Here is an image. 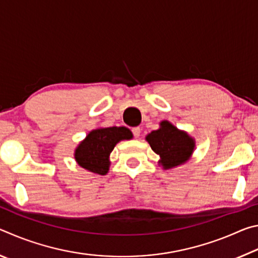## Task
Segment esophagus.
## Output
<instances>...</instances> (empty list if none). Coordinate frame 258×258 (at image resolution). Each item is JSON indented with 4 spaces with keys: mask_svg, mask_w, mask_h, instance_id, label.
Here are the masks:
<instances>
[{
    "mask_svg": "<svg viewBox=\"0 0 258 258\" xmlns=\"http://www.w3.org/2000/svg\"><path fill=\"white\" fill-rule=\"evenodd\" d=\"M132 133L135 138H139L140 137V133H141V128L140 127H133L132 128Z\"/></svg>",
    "mask_w": 258,
    "mask_h": 258,
    "instance_id": "34e87169",
    "label": "esophagus"
}]
</instances>
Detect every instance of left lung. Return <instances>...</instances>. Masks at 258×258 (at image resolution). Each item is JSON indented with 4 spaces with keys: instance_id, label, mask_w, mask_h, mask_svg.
I'll use <instances>...</instances> for the list:
<instances>
[{
    "instance_id": "obj_1",
    "label": "left lung",
    "mask_w": 258,
    "mask_h": 258,
    "mask_svg": "<svg viewBox=\"0 0 258 258\" xmlns=\"http://www.w3.org/2000/svg\"><path fill=\"white\" fill-rule=\"evenodd\" d=\"M151 149L160 156L164 167L172 168L189 159L195 148V141L186 133L178 131L167 120L160 123V128L147 137Z\"/></svg>"
}]
</instances>
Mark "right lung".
<instances>
[{
	"mask_svg": "<svg viewBox=\"0 0 258 258\" xmlns=\"http://www.w3.org/2000/svg\"><path fill=\"white\" fill-rule=\"evenodd\" d=\"M132 138L126 127H106L94 130L87 135L75 152L78 165L87 171L104 175L109 169V155L116 143Z\"/></svg>",
	"mask_w": 258,
	"mask_h": 258,
	"instance_id": "obj_1",
	"label": "right lung"
}]
</instances>
